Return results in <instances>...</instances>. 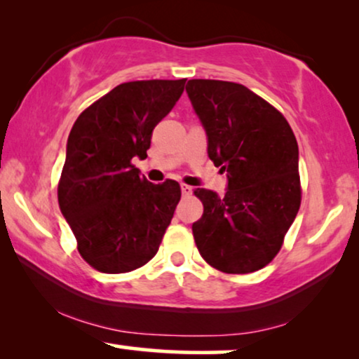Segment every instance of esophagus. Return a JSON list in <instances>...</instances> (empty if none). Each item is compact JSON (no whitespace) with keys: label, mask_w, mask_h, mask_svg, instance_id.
Segmentation results:
<instances>
[{"label":"esophagus","mask_w":359,"mask_h":359,"mask_svg":"<svg viewBox=\"0 0 359 359\" xmlns=\"http://www.w3.org/2000/svg\"><path fill=\"white\" fill-rule=\"evenodd\" d=\"M180 190H182L184 195H190V194H192V187H190V185H187V184L180 185Z\"/></svg>","instance_id":"34e87169"}]
</instances>
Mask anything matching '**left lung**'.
<instances>
[{
    "label": "left lung",
    "instance_id": "8db88e82",
    "mask_svg": "<svg viewBox=\"0 0 359 359\" xmlns=\"http://www.w3.org/2000/svg\"><path fill=\"white\" fill-rule=\"evenodd\" d=\"M208 136V157L226 172L224 197L195 189L203 215L192 224L200 255L226 274L259 271L277 256L302 200L299 146L284 114L245 85L189 80Z\"/></svg>",
    "mask_w": 359,
    "mask_h": 359
}]
</instances>
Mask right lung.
Here are the masks:
<instances>
[{
	"instance_id": "1",
	"label": "right lung",
	"mask_w": 359,
	"mask_h": 359,
	"mask_svg": "<svg viewBox=\"0 0 359 359\" xmlns=\"http://www.w3.org/2000/svg\"><path fill=\"white\" fill-rule=\"evenodd\" d=\"M182 80H136L85 108L67 141L57 197L85 262L121 274L156 256L180 200V185L151 184L133 164L146 159L156 124L184 92Z\"/></svg>"
}]
</instances>
